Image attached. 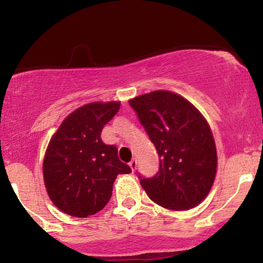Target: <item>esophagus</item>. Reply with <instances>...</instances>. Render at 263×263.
I'll use <instances>...</instances> for the list:
<instances>
[{
    "label": "esophagus",
    "mask_w": 263,
    "mask_h": 263,
    "mask_svg": "<svg viewBox=\"0 0 263 263\" xmlns=\"http://www.w3.org/2000/svg\"><path fill=\"white\" fill-rule=\"evenodd\" d=\"M128 164H129V167H131V170H132V171H135L136 168H137V159L134 158V159H132L131 162L128 163Z\"/></svg>",
    "instance_id": "1"
}]
</instances>
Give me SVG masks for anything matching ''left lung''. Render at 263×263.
<instances>
[{"instance_id": "obj_1", "label": "left lung", "mask_w": 263, "mask_h": 263, "mask_svg": "<svg viewBox=\"0 0 263 263\" xmlns=\"http://www.w3.org/2000/svg\"><path fill=\"white\" fill-rule=\"evenodd\" d=\"M128 102L159 156L156 176H138L142 188L167 209L197 206L210 192L218 165L206 120L188 100L165 90L144 93Z\"/></svg>"}]
</instances>
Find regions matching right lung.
Masks as SVG:
<instances>
[{
	"label": "right lung",
	"mask_w": 263,
	"mask_h": 263,
	"mask_svg": "<svg viewBox=\"0 0 263 263\" xmlns=\"http://www.w3.org/2000/svg\"><path fill=\"white\" fill-rule=\"evenodd\" d=\"M120 102H91L71 112L48 144L43 177L53 204L68 215L86 218L100 211L112 195L117 174L131 168L105 144L101 131L117 114Z\"/></svg>",
	"instance_id": "add662e5"
}]
</instances>
